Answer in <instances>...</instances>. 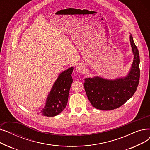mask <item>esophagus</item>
I'll return each instance as SVG.
<instances>
[{
  "label": "esophagus",
  "mask_w": 150,
  "mask_h": 150,
  "mask_svg": "<svg viewBox=\"0 0 150 150\" xmlns=\"http://www.w3.org/2000/svg\"><path fill=\"white\" fill-rule=\"evenodd\" d=\"M76 72L78 74H82L84 72V67L82 65H78L76 67Z\"/></svg>",
  "instance_id": "34e87169"
}]
</instances>
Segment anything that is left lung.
I'll list each match as a JSON object with an SVG mask.
<instances>
[{
    "instance_id": "obj_1",
    "label": "left lung",
    "mask_w": 150,
    "mask_h": 150,
    "mask_svg": "<svg viewBox=\"0 0 150 150\" xmlns=\"http://www.w3.org/2000/svg\"><path fill=\"white\" fill-rule=\"evenodd\" d=\"M129 41L134 58L127 75L112 80L98 76L84 79L86 95L91 105L97 109L109 111L120 107L137 89L140 78L139 53L131 35Z\"/></svg>"
}]
</instances>
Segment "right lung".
<instances>
[{
	"label": "right lung",
	"mask_w": 150,
	"mask_h": 150,
	"mask_svg": "<svg viewBox=\"0 0 150 150\" xmlns=\"http://www.w3.org/2000/svg\"><path fill=\"white\" fill-rule=\"evenodd\" d=\"M71 67L61 73L47 97L45 105L41 111L42 115L54 117L62 112L67 105L70 86L73 82Z\"/></svg>",
	"instance_id": "add662e5"
}]
</instances>
